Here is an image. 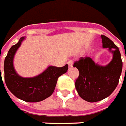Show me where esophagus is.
Segmentation results:
<instances>
[{"instance_id": "obj_1", "label": "esophagus", "mask_w": 126, "mask_h": 126, "mask_svg": "<svg viewBox=\"0 0 126 126\" xmlns=\"http://www.w3.org/2000/svg\"><path fill=\"white\" fill-rule=\"evenodd\" d=\"M73 61L72 60H70V61H69L68 62H67V64H68V65H69V68H71L72 66H73Z\"/></svg>"}]
</instances>
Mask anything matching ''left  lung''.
I'll list each match as a JSON object with an SVG mask.
<instances>
[{"mask_svg": "<svg viewBox=\"0 0 126 126\" xmlns=\"http://www.w3.org/2000/svg\"><path fill=\"white\" fill-rule=\"evenodd\" d=\"M101 38L102 47L108 48L112 55L109 64L101 65L90 57H85L74 64L79 71V76L75 83L76 90L82 99L89 102L105 99L114 92L123 68L119 47L108 37L101 35Z\"/></svg>", "mask_w": 126, "mask_h": 126, "instance_id": "left-lung-1", "label": "left lung"}]
</instances>
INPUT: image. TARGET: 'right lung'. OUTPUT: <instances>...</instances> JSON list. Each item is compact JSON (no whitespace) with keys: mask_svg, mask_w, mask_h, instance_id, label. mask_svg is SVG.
I'll list each match as a JSON object with an SVG mask.
<instances>
[{"mask_svg":"<svg viewBox=\"0 0 126 126\" xmlns=\"http://www.w3.org/2000/svg\"><path fill=\"white\" fill-rule=\"evenodd\" d=\"M25 38H20L7 52L4 62L5 81L8 90L17 98L27 102H38L53 93L58 78L67 71L68 65L62 67L48 66L42 73L33 77L19 75L14 67V57Z\"/></svg>","mask_w":126,"mask_h":126,"instance_id":"1","label":"right lung"}]
</instances>
